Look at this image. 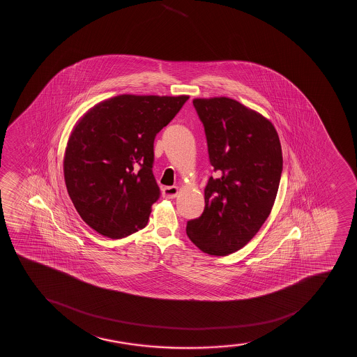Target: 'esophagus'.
Returning <instances> with one entry per match:
<instances>
[{
    "mask_svg": "<svg viewBox=\"0 0 357 357\" xmlns=\"http://www.w3.org/2000/svg\"><path fill=\"white\" fill-rule=\"evenodd\" d=\"M162 193L165 199H175L178 193V188L177 187H164L162 189Z\"/></svg>",
    "mask_w": 357,
    "mask_h": 357,
    "instance_id": "34e87169",
    "label": "esophagus"
}]
</instances>
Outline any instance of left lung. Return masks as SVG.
<instances>
[{"instance_id":"obj_1","label":"left lung","mask_w":357,"mask_h":357,"mask_svg":"<svg viewBox=\"0 0 357 357\" xmlns=\"http://www.w3.org/2000/svg\"><path fill=\"white\" fill-rule=\"evenodd\" d=\"M217 177L205 188V209L187 236L205 254L226 256L259 232L274 206L282 150L274 125L234 98H194Z\"/></svg>"}]
</instances>
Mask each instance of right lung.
<instances>
[{
	"label": "right lung",
	"instance_id": "1",
	"mask_svg": "<svg viewBox=\"0 0 357 357\" xmlns=\"http://www.w3.org/2000/svg\"><path fill=\"white\" fill-rule=\"evenodd\" d=\"M188 98L118 95L78 120L66 145L64 180L91 229L120 239L146 226L160 194L152 174L155 137Z\"/></svg>",
	"mask_w": 357,
	"mask_h": 357
}]
</instances>
